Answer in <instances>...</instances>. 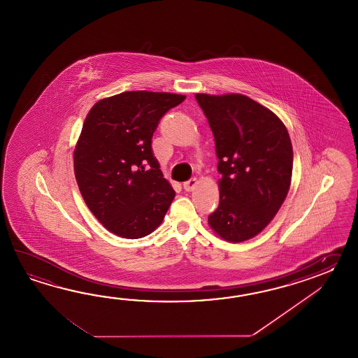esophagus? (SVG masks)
Segmentation results:
<instances>
[{
    "label": "esophagus",
    "mask_w": 358,
    "mask_h": 358,
    "mask_svg": "<svg viewBox=\"0 0 358 358\" xmlns=\"http://www.w3.org/2000/svg\"><path fill=\"white\" fill-rule=\"evenodd\" d=\"M197 179H196V178H192V179H189V180L184 182V184H182V187H184V189L190 192V190L194 189V187L197 185Z\"/></svg>",
    "instance_id": "34e87169"
}]
</instances>
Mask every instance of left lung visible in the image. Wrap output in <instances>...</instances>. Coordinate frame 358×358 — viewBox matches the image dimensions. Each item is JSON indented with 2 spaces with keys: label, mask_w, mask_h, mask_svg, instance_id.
<instances>
[{
  "label": "left lung",
  "mask_w": 358,
  "mask_h": 358,
  "mask_svg": "<svg viewBox=\"0 0 358 358\" xmlns=\"http://www.w3.org/2000/svg\"><path fill=\"white\" fill-rule=\"evenodd\" d=\"M213 130L219 159L220 202L208 224L239 243L274 219L288 194L293 169L289 133L276 115L238 93L196 94Z\"/></svg>",
  "instance_id": "8db88e82"
}]
</instances>
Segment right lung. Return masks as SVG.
Masks as SVG:
<instances>
[{
    "mask_svg": "<svg viewBox=\"0 0 358 358\" xmlns=\"http://www.w3.org/2000/svg\"><path fill=\"white\" fill-rule=\"evenodd\" d=\"M184 99L122 92L99 101L84 120L74 151L76 182L91 213L116 236L151 234L176 197L151 145L161 117Z\"/></svg>",
    "mask_w": 358,
    "mask_h": 358,
    "instance_id": "1",
    "label": "right lung"
}]
</instances>
